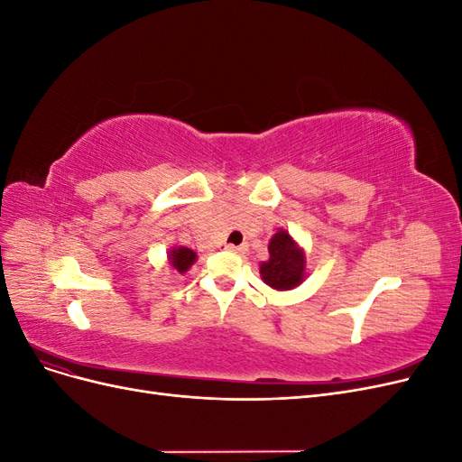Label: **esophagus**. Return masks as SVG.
Returning a JSON list of instances; mask_svg holds the SVG:
<instances>
[{
  "label": "esophagus",
  "mask_w": 462,
  "mask_h": 462,
  "mask_svg": "<svg viewBox=\"0 0 462 462\" xmlns=\"http://www.w3.org/2000/svg\"><path fill=\"white\" fill-rule=\"evenodd\" d=\"M229 253H243V246H235V245H226Z\"/></svg>",
  "instance_id": "obj_1"
}]
</instances>
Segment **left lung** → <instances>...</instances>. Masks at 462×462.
Wrapping results in <instances>:
<instances>
[{"instance_id": "obj_1", "label": "left lung", "mask_w": 462, "mask_h": 462, "mask_svg": "<svg viewBox=\"0 0 462 462\" xmlns=\"http://www.w3.org/2000/svg\"><path fill=\"white\" fill-rule=\"evenodd\" d=\"M270 260L260 265L262 279L277 291L297 287L304 277V254L287 231H277L270 241Z\"/></svg>"}]
</instances>
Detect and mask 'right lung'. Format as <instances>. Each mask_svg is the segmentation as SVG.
<instances>
[{"label":"right lung","instance_id":"right-lung-1","mask_svg":"<svg viewBox=\"0 0 462 462\" xmlns=\"http://www.w3.org/2000/svg\"><path fill=\"white\" fill-rule=\"evenodd\" d=\"M170 262L179 273H185L190 265L197 262V253H192L190 248L179 246V248L170 250Z\"/></svg>","mask_w":462,"mask_h":462}]
</instances>
